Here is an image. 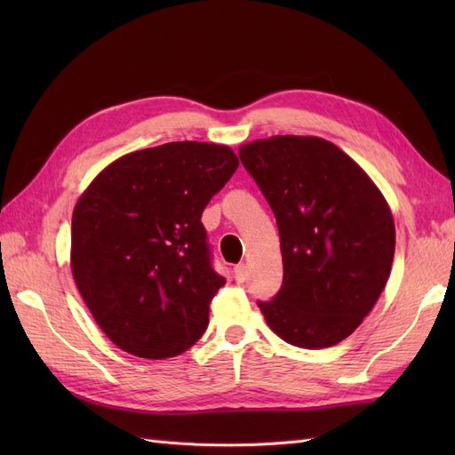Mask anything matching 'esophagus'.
<instances>
[{"label": "esophagus", "instance_id": "esophagus-1", "mask_svg": "<svg viewBox=\"0 0 455 455\" xmlns=\"http://www.w3.org/2000/svg\"><path fill=\"white\" fill-rule=\"evenodd\" d=\"M233 275H235V279L241 283L244 281V264H237L235 267H233Z\"/></svg>", "mask_w": 455, "mask_h": 455}]
</instances>
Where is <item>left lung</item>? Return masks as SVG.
Instances as JSON below:
<instances>
[{
    "label": "left lung",
    "instance_id": "1",
    "mask_svg": "<svg viewBox=\"0 0 455 455\" xmlns=\"http://www.w3.org/2000/svg\"><path fill=\"white\" fill-rule=\"evenodd\" d=\"M277 218L283 286L258 301L267 326L304 349L336 346L376 306L395 256L387 201L347 154L319 136L239 148Z\"/></svg>",
    "mask_w": 455,
    "mask_h": 455
}]
</instances>
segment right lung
I'll use <instances>...</instances> for the list:
<instances>
[{
	"instance_id": "obj_1",
	"label": "right lung",
	"mask_w": 455,
	"mask_h": 455,
	"mask_svg": "<svg viewBox=\"0 0 455 455\" xmlns=\"http://www.w3.org/2000/svg\"><path fill=\"white\" fill-rule=\"evenodd\" d=\"M237 167L229 146L169 142L109 163L77 199L72 275L119 349L159 361L204 334L226 279L211 266L201 214Z\"/></svg>"
}]
</instances>
